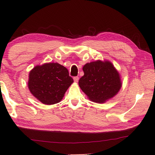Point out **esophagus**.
<instances>
[{"label": "esophagus", "instance_id": "obj_1", "mask_svg": "<svg viewBox=\"0 0 155 155\" xmlns=\"http://www.w3.org/2000/svg\"><path fill=\"white\" fill-rule=\"evenodd\" d=\"M74 82L77 83L78 81V77H74Z\"/></svg>", "mask_w": 155, "mask_h": 155}]
</instances>
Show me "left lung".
I'll use <instances>...</instances> for the list:
<instances>
[{
  "label": "left lung",
  "mask_w": 155,
  "mask_h": 155,
  "mask_svg": "<svg viewBox=\"0 0 155 155\" xmlns=\"http://www.w3.org/2000/svg\"><path fill=\"white\" fill-rule=\"evenodd\" d=\"M84 75L78 81L81 90L90 101L103 103L116 95L122 87L120 74L109 61L87 63Z\"/></svg>",
  "instance_id": "8db88e82"
}]
</instances>
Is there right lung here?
I'll use <instances>...</instances> for the list:
<instances>
[{
	"mask_svg": "<svg viewBox=\"0 0 155 155\" xmlns=\"http://www.w3.org/2000/svg\"><path fill=\"white\" fill-rule=\"evenodd\" d=\"M73 82L66 68L58 63H46L31 70L28 87L37 99L50 105L59 103Z\"/></svg>",
	"mask_w": 155,
	"mask_h": 155,
	"instance_id": "1",
	"label": "right lung"
}]
</instances>
